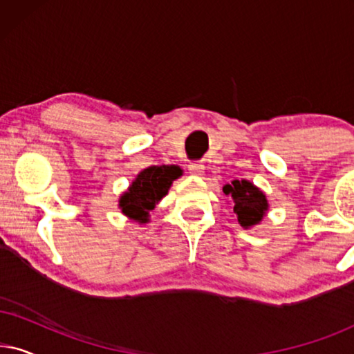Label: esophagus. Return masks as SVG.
<instances>
[{"label": "esophagus", "instance_id": "34e87169", "mask_svg": "<svg viewBox=\"0 0 354 354\" xmlns=\"http://www.w3.org/2000/svg\"><path fill=\"white\" fill-rule=\"evenodd\" d=\"M188 171H190V174H193V176H201L203 172H205V166H203L201 162H190V166H188Z\"/></svg>", "mask_w": 354, "mask_h": 354}]
</instances>
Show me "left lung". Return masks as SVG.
I'll return each mask as SVG.
<instances>
[{"label":"left lung","mask_w":354,"mask_h":354,"mask_svg":"<svg viewBox=\"0 0 354 354\" xmlns=\"http://www.w3.org/2000/svg\"><path fill=\"white\" fill-rule=\"evenodd\" d=\"M224 193L234 200V211L241 227L258 224L268 211V200H266L264 193L248 180H234L227 183Z\"/></svg>","instance_id":"8db88e82"}]
</instances>
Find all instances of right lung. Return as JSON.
Instances as JSON below:
<instances>
[{"label":"right lung","instance_id":"1","mask_svg":"<svg viewBox=\"0 0 354 354\" xmlns=\"http://www.w3.org/2000/svg\"><path fill=\"white\" fill-rule=\"evenodd\" d=\"M182 176L176 166H153L142 171L135 178L129 192L120 196L119 206L125 216L137 222H148L149 211L154 209L156 203L167 195L169 187Z\"/></svg>","mask_w":354,"mask_h":354}]
</instances>
